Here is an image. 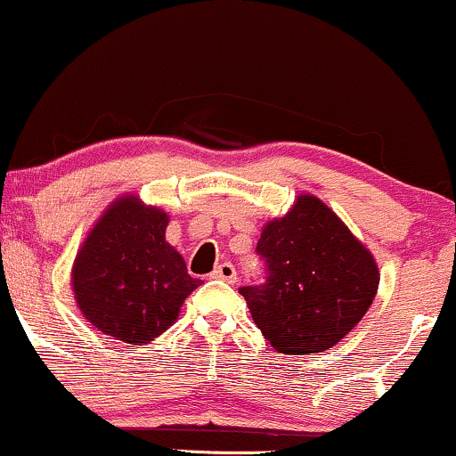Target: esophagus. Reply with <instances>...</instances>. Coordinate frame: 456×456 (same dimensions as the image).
Here are the masks:
<instances>
[{
    "instance_id": "obj_1",
    "label": "esophagus",
    "mask_w": 456,
    "mask_h": 456,
    "mask_svg": "<svg viewBox=\"0 0 456 456\" xmlns=\"http://www.w3.org/2000/svg\"><path fill=\"white\" fill-rule=\"evenodd\" d=\"M210 278H214V281H224V282L233 284L235 281H238V272H235V267L232 265V263H221V265L214 267Z\"/></svg>"
}]
</instances>
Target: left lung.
<instances>
[{"label":"left lung","instance_id":"obj_1","mask_svg":"<svg viewBox=\"0 0 456 456\" xmlns=\"http://www.w3.org/2000/svg\"><path fill=\"white\" fill-rule=\"evenodd\" d=\"M256 255L265 281L240 289L255 325L278 353L336 346L376 297L378 265L348 227L314 195L267 223Z\"/></svg>","mask_w":456,"mask_h":456}]
</instances>
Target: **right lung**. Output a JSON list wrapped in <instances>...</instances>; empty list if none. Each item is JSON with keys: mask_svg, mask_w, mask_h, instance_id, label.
I'll use <instances>...</instances> for the list:
<instances>
[{"mask_svg": "<svg viewBox=\"0 0 456 456\" xmlns=\"http://www.w3.org/2000/svg\"><path fill=\"white\" fill-rule=\"evenodd\" d=\"M167 214L138 197L108 208L71 272L78 308L93 327L125 344H148L178 318L200 281L166 242Z\"/></svg>", "mask_w": 456, "mask_h": 456, "instance_id": "add662e5", "label": "right lung"}]
</instances>
